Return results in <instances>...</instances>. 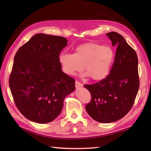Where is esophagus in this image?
Wrapping results in <instances>:
<instances>
[{
  "label": "esophagus",
  "mask_w": 151,
  "mask_h": 151,
  "mask_svg": "<svg viewBox=\"0 0 151 151\" xmlns=\"http://www.w3.org/2000/svg\"><path fill=\"white\" fill-rule=\"evenodd\" d=\"M75 86H76V88H79V87H81V86H83V84L81 83L80 82H78V81H76L75 82Z\"/></svg>",
  "instance_id": "esophagus-1"
}]
</instances>
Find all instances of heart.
Here are the masks:
<instances>
[{"instance_id": "b5f03b06", "label": "heart", "mask_w": 151, "mask_h": 151, "mask_svg": "<svg viewBox=\"0 0 151 151\" xmlns=\"http://www.w3.org/2000/svg\"><path fill=\"white\" fill-rule=\"evenodd\" d=\"M114 59L111 48L95 42L78 45L74 54L63 52L58 57L63 72L66 75H75L85 69V76L100 81L109 75Z\"/></svg>"}]
</instances>
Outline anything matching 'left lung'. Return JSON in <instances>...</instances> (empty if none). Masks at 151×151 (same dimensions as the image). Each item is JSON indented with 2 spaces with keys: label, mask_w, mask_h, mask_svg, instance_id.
Segmentation results:
<instances>
[{
  "label": "left lung",
  "mask_w": 151,
  "mask_h": 151,
  "mask_svg": "<svg viewBox=\"0 0 151 151\" xmlns=\"http://www.w3.org/2000/svg\"><path fill=\"white\" fill-rule=\"evenodd\" d=\"M106 35L112 46H116L110 74L99 83L84 85L91 94L86 111L94 121L103 123L123 118L131 109L139 88L135 50L118 32H111Z\"/></svg>",
  "instance_id": "1"
}]
</instances>
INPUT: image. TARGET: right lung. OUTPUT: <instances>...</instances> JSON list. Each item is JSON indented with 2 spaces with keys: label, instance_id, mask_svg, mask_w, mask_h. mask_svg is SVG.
Masks as SVG:
<instances>
[{
  "label": "right lung",
  "instance_id": "1",
  "mask_svg": "<svg viewBox=\"0 0 151 151\" xmlns=\"http://www.w3.org/2000/svg\"><path fill=\"white\" fill-rule=\"evenodd\" d=\"M67 42L63 37L39 33L14 56L10 89L18 109L30 121L40 124L54 121L64 99L75 91V79L63 72L58 62Z\"/></svg>",
  "mask_w": 151,
  "mask_h": 151
}]
</instances>
